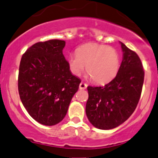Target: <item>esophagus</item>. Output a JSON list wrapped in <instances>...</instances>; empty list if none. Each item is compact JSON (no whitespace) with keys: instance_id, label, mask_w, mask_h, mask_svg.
Returning a JSON list of instances; mask_svg holds the SVG:
<instances>
[{"instance_id":"esophagus-1","label":"esophagus","mask_w":158,"mask_h":158,"mask_svg":"<svg viewBox=\"0 0 158 158\" xmlns=\"http://www.w3.org/2000/svg\"><path fill=\"white\" fill-rule=\"evenodd\" d=\"M87 87V84L83 83V82L80 83V84H79V89H80V90H85Z\"/></svg>"}]
</instances>
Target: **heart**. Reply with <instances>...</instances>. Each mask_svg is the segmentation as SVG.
Here are the masks:
<instances>
[{"label":"heart","instance_id":"heart-1","mask_svg":"<svg viewBox=\"0 0 158 158\" xmlns=\"http://www.w3.org/2000/svg\"><path fill=\"white\" fill-rule=\"evenodd\" d=\"M77 55L68 57V66L74 75H80L85 69L92 80L105 84L113 80L120 68V57L116 49L105 44H87L77 49Z\"/></svg>","mask_w":158,"mask_h":158}]
</instances>
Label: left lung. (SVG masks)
Returning a JSON list of instances; mask_svg holds the SVG:
<instances>
[{"mask_svg":"<svg viewBox=\"0 0 158 158\" xmlns=\"http://www.w3.org/2000/svg\"><path fill=\"white\" fill-rule=\"evenodd\" d=\"M123 61L114 79L102 87H87L86 114L100 130L118 127L134 113L142 94L145 72L136 52L120 42Z\"/></svg>","mask_w":158,"mask_h":158,"instance_id":"8db88e82","label":"left lung"}]
</instances>
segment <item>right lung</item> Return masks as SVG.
<instances>
[{
	"label": "right lung",
	"instance_id": "obj_1",
	"mask_svg": "<svg viewBox=\"0 0 158 158\" xmlns=\"http://www.w3.org/2000/svg\"><path fill=\"white\" fill-rule=\"evenodd\" d=\"M64 47L65 41L60 40L39 42L20 60V100L30 116L45 126H54L64 118L81 83L70 71L63 54Z\"/></svg>",
	"mask_w": 158,
	"mask_h": 158
}]
</instances>
